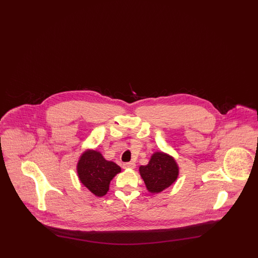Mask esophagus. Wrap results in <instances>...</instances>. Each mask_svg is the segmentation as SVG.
Instances as JSON below:
<instances>
[{"label": "esophagus", "mask_w": 258, "mask_h": 258, "mask_svg": "<svg viewBox=\"0 0 258 258\" xmlns=\"http://www.w3.org/2000/svg\"><path fill=\"white\" fill-rule=\"evenodd\" d=\"M123 168H127V169H134L135 168V163L134 161H130V162H125L123 163Z\"/></svg>", "instance_id": "obj_1"}]
</instances>
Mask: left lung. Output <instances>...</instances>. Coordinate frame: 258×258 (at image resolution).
Returning <instances> with one entry per match:
<instances>
[{
  "mask_svg": "<svg viewBox=\"0 0 258 258\" xmlns=\"http://www.w3.org/2000/svg\"><path fill=\"white\" fill-rule=\"evenodd\" d=\"M139 172L150 192L158 194L171 185L177 179L179 168L175 160L162 153H155L147 165H141Z\"/></svg>",
  "mask_w": 258,
  "mask_h": 258,
  "instance_id": "8db88e82",
  "label": "left lung"
}]
</instances>
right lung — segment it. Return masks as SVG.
<instances>
[{"mask_svg":"<svg viewBox=\"0 0 258 258\" xmlns=\"http://www.w3.org/2000/svg\"><path fill=\"white\" fill-rule=\"evenodd\" d=\"M121 172V167L113 161L105 160L95 150H88L77 163L80 182L97 197H103L109 189L113 177Z\"/></svg>","mask_w":258,"mask_h":258,"instance_id":"add662e5","label":"right lung"}]
</instances>
